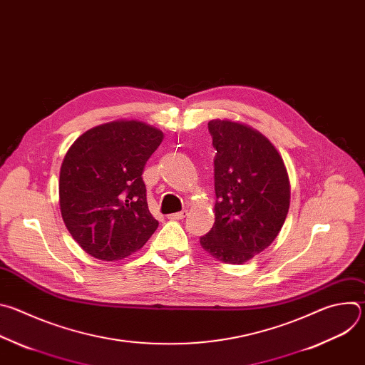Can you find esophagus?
Segmentation results:
<instances>
[{"label":"esophagus","mask_w":365,"mask_h":365,"mask_svg":"<svg viewBox=\"0 0 365 365\" xmlns=\"http://www.w3.org/2000/svg\"><path fill=\"white\" fill-rule=\"evenodd\" d=\"M186 215H187V211L183 210V211H180V212L170 214V215H169V220H183Z\"/></svg>","instance_id":"esophagus-1"}]
</instances>
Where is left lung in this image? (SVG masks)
<instances>
[{
    "mask_svg": "<svg viewBox=\"0 0 365 365\" xmlns=\"http://www.w3.org/2000/svg\"><path fill=\"white\" fill-rule=\"evenodd\" d=\"M217 150L215 224L202 248L227 264H244L279 235L290 205L282 155L257 130L230 120L207 123Z\"/></svg>",
    "mask_w": 365,
    "mask_h": 365,
    "instance_id": "left-lung-1",
    "label": "left lung"
}]
</instances>
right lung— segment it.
Masks as SVG:
<instances>
[{
	"label": "right lung",
	"instance_id": "1",
	"mask_svg": "<svg viewBox=\"0 0 365 365\" xmlns=\"http://www.w3.org/2000/svg\"><path fill=\"white\" fill-rule=\"evenodd\" d=\"M163 133L135 120L96 125L68 150L59 179L63 222L73 240L103 262L140 250L158 230L143 170Z\"/></svg>",
	"mask_w": 365,
	"mask_h": 365
}]
</instances>
